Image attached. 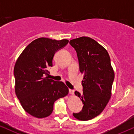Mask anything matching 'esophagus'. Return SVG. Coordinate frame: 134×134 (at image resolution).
<instances>
[{"instance_id": "1", "label": "esophagus", "mask_w": 134, "mask_h": 134, "mask_svg": "<svg viewBox=\"0 0 134 134\" xmlns=\"http://www.w3.org/2000/svg\"><path fill=\"white\" fill-rule=\"evenodd\" d=\"M69 93L71 94H74V90L69 89Z\"/></svg>"}]
</instances>
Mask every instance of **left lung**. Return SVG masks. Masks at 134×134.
<instances>
[{"instance_id":"8db88e82","label":"left lung","mask_w":134,"mask_h":134,"mask_svg":"<svg viewBox=\"0 0 134 134\" xmlns=\"http://www.w3.org/2000/svg\"><path fill=\"white\" fill-rule=\"evenodd\" d=\"M69 43L76 51L79 70L84 74L82 93L75 91L84 106L73 115L80 120H89L100 114L110 100L114 72L107 50L94 40L82 36Z\"/></svg>"}]
</instances>
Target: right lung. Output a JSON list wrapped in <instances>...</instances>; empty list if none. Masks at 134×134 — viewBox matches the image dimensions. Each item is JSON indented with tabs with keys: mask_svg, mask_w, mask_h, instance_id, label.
I'll use <instances>...</instances> for the list:
<instances>
[{
	"mask_svg": "<svg viewBox=\"0 0 134 134\" xmlns=\"http://www.w3.org/2000/svg\"><path fill=\"white\" fill-rule=\"evenodd\" d=\"M68 42L67 40L38 38L24 48L17 60L14 69L16 94L23 109L35 117L49 116L55 101L69 93L64 82L47 76L55 53Z\"/></svg>",
	"mask_w": 134,
	"mask_h": 134,
	"instance_id": "add662e5",
	"label": "right lung"
}]
</instances>
